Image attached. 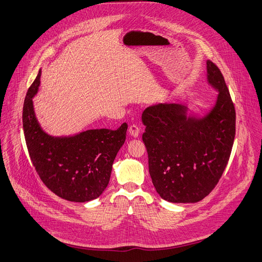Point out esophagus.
<instances>
[{
    "mask_svg": "<svg viewBox=\"0 0 262 262\" xmlns=\"http://www.w3.org/2000/svg\"><path fill=\"white\" fill-rule=\"evenodd\" d=\"M128 132H129V135L134 138H138L139 134H140V128L137 126V125H130L129 128H128Z\"/></svg>",
    "mask_w": 262,
    "mask_h": 262,
    "instance_id": "obj_1",
    "label": "esophagus"
}]
</instances>
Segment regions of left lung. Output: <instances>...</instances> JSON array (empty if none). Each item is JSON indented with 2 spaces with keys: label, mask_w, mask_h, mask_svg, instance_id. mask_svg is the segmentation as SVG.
I'll return each mask as SVG.
<instances>
[{
  "label": "left lung",
  "mask_w": 262,
  "mask_h": 262,
  "mask_svg": "<svg viewBox=\"0 0 262 262\" xmlns=\"http://www.w3.org/2000/svg\"><path fill=\"white\" fill-rule=\"evenodd\" d=\"M207 82L219 94L202 115L180 103L150 105L142 114L149 174L159 195L170 203H196L206 198L231 155L235 108L222 72L210 60Z\"/></svg>",
  "instance_id": "1"
}]
</instances>
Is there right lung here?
Returning <instances> with one entry per match:
<instances>
[{"instance_id": "1", "label": "right lung", "mask_w": 262, "mask_h": 262, "mask_svg": "<svg viewBox=\"0 0 262 262\" xmlns=\"http://www.w3.org/2000/svg\"><path fill=\"white\" fill-rule=\"evenodd\" d=\"M41 70L29 88L23 107V128L31 162L42 183L70 202L99 198L108 185L113 163L125 142L127 124L117 130L88 129L54 137L40 126L33 97L38 92Z\"/></svg>"}]
</instances>
